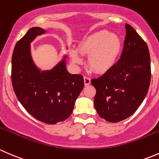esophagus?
Listing matches in <instances>:
<instances>
[{
    "label": "esophagus",
    "mask_w": 159,
    "mask_h": 159,
    "mask_svg": "<svg viewBox=\"0 0 159 159\" xmlns=\"http://www.w3.org/2000/svg\"><path fill=\"white\" fill-rule=\"evenodd\" d=\"M91 83V80L89 79V77H87V76H84V84L85 86H88V85L90 84Z\"/></svg>",
    "instance_id": "esophagus-1"
}]
</instances>
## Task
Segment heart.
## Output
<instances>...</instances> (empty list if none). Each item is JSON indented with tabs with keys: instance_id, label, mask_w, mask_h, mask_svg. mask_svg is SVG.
<instances>
[{
	"instance_id": "1",
	"label": "heart",
	"mask_w": 159,
	"mask_h": 159,
	"mask_svg": "<svg viewBox=\"0 0 159 159\" xmlns=\"http://www.w3.org/2000/svg\"><path fill=\"white\" fill-rule=\"evenodd\" d=\"M122 41L117 35L109 31L101 30L85 37L78 46L82 54L89 55L88 65L96 73H106L116 64L122 50ZM75 63L82 61L75 50L70 51Z\"/></svg>"
}]
</instances>
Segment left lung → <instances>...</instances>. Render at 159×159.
<instances>
[{"mask_svg":"<svg viewBox=\"0 0 159 159\" xmlns=\"http://www.w3.org/2000/svg\"><path fill=\"white\" fill-rule=\"evenodd\" d=\"M125 30L120 59L103 75L91 80L96 90L95 109L109 122H120L132 116L143 102L151 81L148 46L129 24H125Z\"/></svg>","mask_w":159,"mask_h":159,"instance_id":"1","label":"left lung"}]
</instances>
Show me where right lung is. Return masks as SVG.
I'll use <instances>...</instances> for the list:
<instances>
[{"label": "right lung", "mask_w": 159, "mask_h": 159, "mask_svg": "<svg viewBox=\"0 0 159 159\" xmlns=\"http://www.w3.org/2000/svg\"><path fill=\"white\" fill-rule=\"evenodd\" d=\"M45 33L32 27L16 43L12 55L11 81L16 96L36 119L47 124L66 120L84 86L83 76L70 74L64 57L51 70L40 71L33 62L30 43Z\"/></svg>", "instance_id": "1"}]
</instances>
